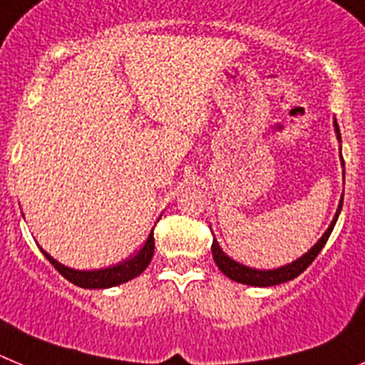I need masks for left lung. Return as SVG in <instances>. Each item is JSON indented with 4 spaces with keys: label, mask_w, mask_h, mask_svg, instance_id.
Listing matches in <instances>:
<instances>
[{
    "label": "left lung",
    "mask_w": 365,
    "mask_h": 365,
    "mask_svg": "<svg viewBox=\"0 0 365 365\" xmlns=\"http://www.w3.org/2000/svg\"><path fill=\"white\" fill-rule=\"evenodd\" d=\"M333 127H334V134H336L338 143H340V162H342V167H344L342 138H340V129H338L336 120L333 121ZM344 180H346V175H344ZM342 203H344V195H342V198H340L338 209H336V212H334V218H333V222L329 223L327 231L320 236V240H318L317 244H314L309 251L305 252V255H302L300 258H297V260L291 262V264H285V265H282V267H277V269L249 267V265L240 264V262L232 260L229 255H225V252H223V249L220 247L218 242H216V238H212V245H211L212 258H215V262H216V265H218L220 271H222L227 278H231V280L238 282V284L255 285V287H271V285H278V284H284V282L293 280V278H297L298 274H302L305 269L313 264V260L318 256V252H320L322 247L326 245L327 238H329L331 232H333L334 223H336L338 216H340V211H342Z\"/></svg>",
    "instance_id": "obj_1"
}]
</instances>
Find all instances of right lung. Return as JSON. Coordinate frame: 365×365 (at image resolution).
Instances as JSON below:
<instances>
[{"instance_id":"right-lung-1","label":"right lung","mask_w":365,"mask_h":365,"mask_svg":"<svg viewBox=\"0 0 365 365\" xmlns=\"http://www.w3.org/2000/svg\"><path fill=\"white\" fill-rule=\"evenodd\" d=\"M41 252L45 255L48 262L58 269V272H61V277L67 278L68 282H72L78 287L83 289H109L114 285L125 284V282L133 280V278L140 277L143 271L147 269V265L150 264L154 255V232L150 229V235L147 236L145 244L140 251L134 256L127 258V260L120 262L116 265H109V267L103 269H91V271H80V269H72L63 265L61 262H58L56 258H52L47 251L41 249Z\"/></svg>"}]
</instances>
